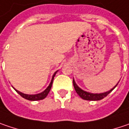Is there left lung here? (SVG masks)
<instances>
[{"label":"left lung","instance_id":"obj_1","mask_svg":"<svg viewBox=\"0 0 129 129\" xmlns=\"http://www.w3.org/2000/svg\"><path fill=\"white\" fill-rule=\"evenodd\" d=\"M119 82L111 90L107 91V92H104V93H93L87 92V91L81 89L76 84V82H75V81H74V79H73V85H74V89H75L77 93L79 95L82 99H84V100H88V101H99V100H101V99H104V97H106L110 93H111L116 87L117 84L119 83Z\"/></svg>","mask_w":129,"mask_h":129}]
</instances>
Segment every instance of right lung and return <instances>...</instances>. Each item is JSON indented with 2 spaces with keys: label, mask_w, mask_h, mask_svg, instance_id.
I'll use <instances>...</instances> for the list:
<instances>
[{
  "label": "right lung",
  "mask_w": 129,
  "mask_h": 129,
  "mask_svg": "<svg viewBox=\"0 0 129 129\" xmlns=\"http://www.w3.org/2000/svg\"><path fill=\"white\" fill-rule=\"evenodd\" d=\"M57 72H58V71H56V72L54 73V74H53V76H52V77L51 82H50V83H49V86L47 87L43 92L40 93H38V94H25V93H23L20 92L19 90H16L14 87H13V88L17 91V93H19L22 98L25 99L27 100H29V101H39V100H42V99H45V98L47 97V95L49 93V92L50 91V89H51V87H52V82H53L54 77H55V74H56V73H57Z\"/></svg>",
  "instance_id": "right-lung-1"
}]
</instances>
